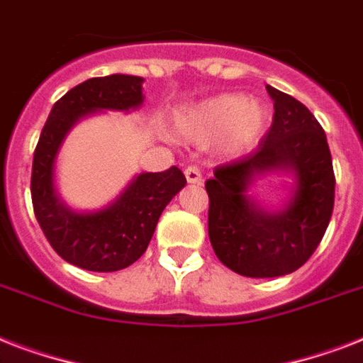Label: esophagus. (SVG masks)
<instances>
[{"mask_svg": "<svg viewBox=\"0 0 363 363\" xmlns=\"http://www.w3.org/2000/svg\"><path fill=\"white\" fill-rule=\"evenodd\" d=\"M184 177L190 184H201L203 182V175H201V169L196 167V165H188L184 169Z\"/></svg>", "mask_w": 363, "mask_h": 363, "instance_id": "esophagus-1", "label": "esophagus"}]
</instances>
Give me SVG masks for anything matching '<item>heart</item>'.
<instances>
[{
  "instance_id": "b5f03b06",
  "label": "heart",
  "mask_w": 363,
  "mask_h": 363,
  "mask_svg": "<svg viewBox=\"0 0 363 363\" xmlns=\"http://www.w3.org/2000/svg\"><path fill=\"white\" fill-rule=\"evenodd\" d=\"M267 125L262 101L242 94H216L188 105L177 115L179 135L194 143L215 139L222 158H238L258 143Z\"/></svg>"
}]
</instances>
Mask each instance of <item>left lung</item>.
Listing matches in <instances>:
<instances>
[{
	"instance_id": "8db88e82",
	"label": "left lung",
	"mask_w": 363,
	"mask_h": 363,
	"mask_svg": "<svg viewBox=\"0 0 363 363\" xmlns=\"http://www.w3.org/2000/svg\"><path fill=\"white\" fill-rule=\"evenodd\" d=\"M273 124L258 148L216 167L209 194V239L222 264L252 279L288 275L315 252L330 224L335 198L332 154L313 113L267 84ZM291 177L287 198L265 208L250 194L258 178Z\"/></svg>"
}]
</instances>
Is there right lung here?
Returning <instances> with one entry per match:
<instances>
[{
  "label": "right lung",
  "mask_w": 363,
  "mask_h": 363,
  "mask_svg": "<svg viewBox=\"0 0 363 363\" xmlns=\"http://www.w3.org/2000/svg\"><path fill=\"white\" fill-rule=\"evenodd\" d=\"M143 77H96L77 84L54 104L33 154L31 199L37 222L56 252L86 271H121L141 258L156 224L186 179L179 167L139 173L113 201L94 211H77L58 192V156L65 137L88 116L143 107Z\"/></svg>",
  "instance_id": "add662e5"
}]
</instances>
